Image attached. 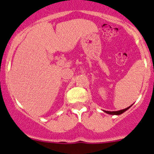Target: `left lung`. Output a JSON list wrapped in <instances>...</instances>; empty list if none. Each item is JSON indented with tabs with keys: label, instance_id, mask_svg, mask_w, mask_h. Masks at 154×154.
Returning a JSON list of instances; mask_svg holds the SVG:
<instances>
[{
	"label": "left lung",
	"instance_id": "1",
	"mask_svg": "<svg viewBox=\"0 0 154 154\" xmlns=\"http://www.w3.org/2000/svg\"><path fill=\"white\" fill-rule=\"evenodd\" d=\"M131 106H130L129 107H128V108H126V109H121V110H118V111H106V110H103L105 113H108V114H111V115H120L121 114V113H123L124 112H125L126 110H128V109L131 107Z\"/></svg>",
	"mask_w": 154,
	"mask_h": 154
}]
</instances>
